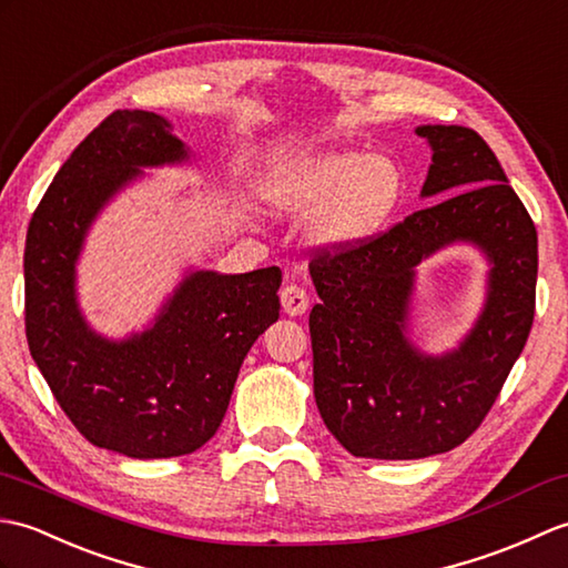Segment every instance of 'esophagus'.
Masks as SVG:
<instances>
[{"label": "esophagus", "instance_id": "1", "mask_svg": "<svg viewBox=\"0 0 568 568\" xmlns=\"http://www.w3.org/2000/svg\"><path fill=\"white\" fill-rule=\"evenodd\" d=\"M282 308L286 316H304L308 311V294L304 292V286H296V284H286L282 288Z\"/></svg>", "mask_w": 568, "mask_h": 568}]
</instances>
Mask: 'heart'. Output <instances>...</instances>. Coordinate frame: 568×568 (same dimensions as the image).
Listing matches in <instances>:
<instances>
[{
	"label": "heart",
	"instance_id": "obj_1",
	"mask_svg": "<svg viewBox=\"0 0 568 568\" xmlns=\"http://www.w3.org/2000/svg\"><path fill=\"white\" fill-rule=\"evenodd\" d=\"M406 194V172L390 155L323 150L267 184L272 204L313 213V233L327 247H349L379 233Z\"/></svg>",
	"mask_w": 568,
	"mask_h": 568
}]
</instances>
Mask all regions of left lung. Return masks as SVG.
Returning a JSON list of instances; mask_svg holds the SVG:
<instances>
[{
  "mask_svg": "<svg viewBox=\"0 0 568 568\" xmlns=\"http://www.w3.org/2000/svg\"><path fill=\"white\" fill-rule=\"evenodd\" d=\"M433 150L420 189L437 204L357 247L321 252L308 327L313 396L349 455L423 459L455 449L494 406L530 335L537 231L494 150L464 125H418ZM464 242L489 262L487 298L457 348L430 356L409 339L414 267Z\"/></svg>",
  "mask_w": 568,
  "mask_h": 568,
  "instance_id": "1",
  "label": "left lung"
}]
</instances>
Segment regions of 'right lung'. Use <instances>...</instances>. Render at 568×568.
Masks as SVG:
<instances>
[{
  "label": "right lung",
  "instance_id": "1",
  "mask_svg": "<svg viewBox=\"0 0 568 568\" xmlns=\"http://www.w3.org/2000/svg\"><path fill=\"white\" fill-rule=\"evenodd\" d=\"M192 153L153 111H113L74 148L38 204L23 250L29 349L92 445L131 459L192 455L216 435L243 359L280 318L282 270H186L145 331L97 333L78 301L92 223L145 168Z\"/></svg>",
  "mask_w": 568,
  "mask_h": 568
}]
</instances>
